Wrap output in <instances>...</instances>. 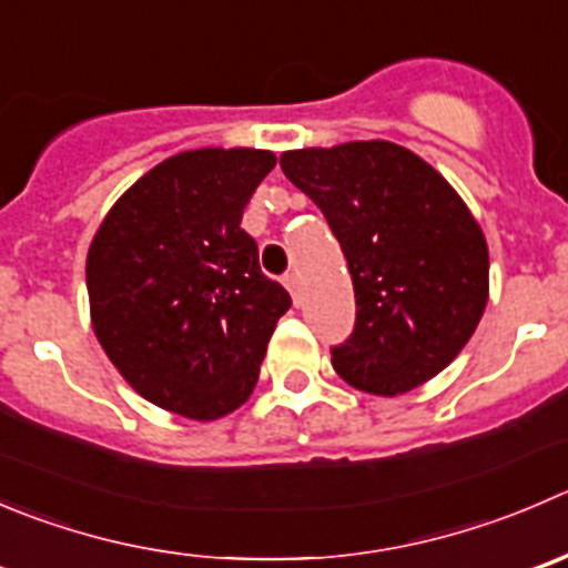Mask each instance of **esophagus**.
<instances>
[{
	"mask_svg": "<svg viewBox=\"0 0 568 568\" xmlns=\"http://www.w3.org/2000/svg\"><path fill=\"white\" fill-rule=\"evenodd\" d=\"M283 285L285 288L291 291V296H294V302H300V285H302V277L296 272H291V274H285L283 277Z\"/></svg>",
	"mask_w": 568,
	"mask_h": 568,
	"instance_id": "esophagus-1",
	"label": "esophagus"
}]
</instances>
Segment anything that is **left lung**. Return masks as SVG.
Wrapping results in <instances>:
<instances>
[{"instance_id":"obj_1","label":"left lung","mask_w":568,"mask_h":568,"mask_svg":"<svg viewBox=\"0 0 568 568\" xmlns=\"http://www.w3.org/2000/svg\"><path fill=\"white\" fill-rule=\"evenodd\" d=\"M338 239L355 285V329L333 368L357 390L396 396L449 366L488 302V244L458 191L390 141L280 155Z\"/></svg>"}]
</instances>
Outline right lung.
Listing matches in <instances>:
<instances>
[{
    "instance_id": "right-lung-1",
    "label": "right lung",
    "mask_w": 568,
    "mask_h": 568,
    "mask_svg": "<svg viewBox=\"0 0 568 568\" xmlns=\"http://www.w3.org/2000/svg\"><path fill=\"white\" fill-rule=\"evenodd\" d=\"M277 158L180 152L115 200L85 261L91 324L121 377L152 405L213 422L250 399L288 291L241 230Z\"/></svg>"
}]
</instances>
